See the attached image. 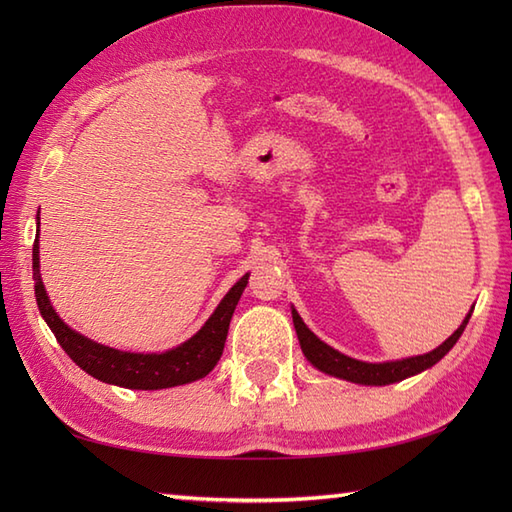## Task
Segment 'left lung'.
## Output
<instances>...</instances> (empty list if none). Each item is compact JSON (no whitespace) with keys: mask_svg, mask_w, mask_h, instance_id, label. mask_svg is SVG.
I'll list each match as a JSON object with an SVG mask.
<instances>
[{"mask_svg":"<svg viewBox=\"0 0 512 512\" xmlns=\"http://www.w3.org/2000/svg\"><path fill=\"white\" fill-rule=\"evenodd\" d=\"M473 314V308L466 314L462 325L455 330L447 341L438 345L436 350H431L427 354L420 356H409V358H400V361H385V363H367V361H358V358H352L347 354H341L339 350H334L328 343H323L317 334H314L303 319L299 317V312L292 306V323H295L297 330V339L301 345L303 356L319 369V372L347 380V383H356V385H391V383H400L409 376H416L424 369H429L436 365L440 358L449 354L451 347L458 343L462 336L466 323H469Z\"/></svg>","mask_w":512,"mask_h":512,"instance_id":"1","label":"left lung"}]
</instances>
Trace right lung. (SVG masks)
<instances>
[{"mask_svg": "<svg viewBox=\"0 0 512 512\" xmlns=\"http://www.w3.org/2000/svg\"><path fill=\"white\" fill-rule=\"evenodd\" d=\"M32 279H35V297L43 321L48 323L52 334L57 336L63 352L88 372L96 380L107 385H118L125 389H167L200 380L220 361L224 352L228 325H231L233 312L239 297L248 284V273L226 292L224 299L202 328L195 332L189 341L171 347L167 352H123L116 347L96 343L81 332L72 330L57 310L52 308L50 297L43 286L39 270V217H37V237L32 246Z\"/></svg>", "mask_w": 512, "mask_h": 512, "instance_id": "right-lung-1", "label": "right lung"}]
</instances>
